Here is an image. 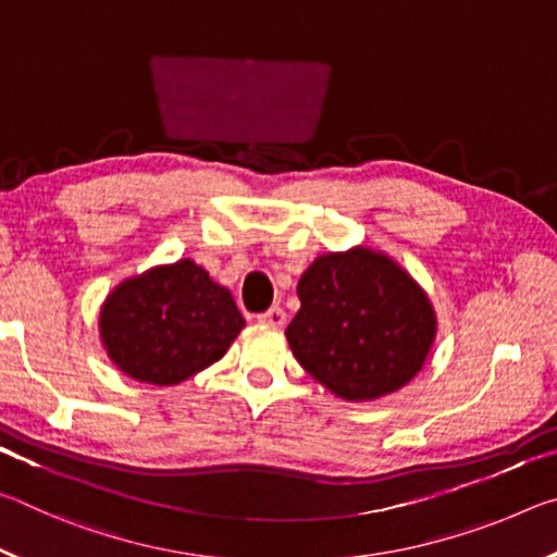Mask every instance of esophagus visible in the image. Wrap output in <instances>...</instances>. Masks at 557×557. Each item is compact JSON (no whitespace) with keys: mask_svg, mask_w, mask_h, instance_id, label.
<instances>
[{"mask_svg":"<svg viewBox=\"0 0 557 557\" xmlns=\"http://www.w3.org/2000/svg\"><path fill=\"white\" fill-rule=\"evenodd\" d=\"M258 322L282 329V326L287 324V314H285V309H282V307H272V309H268V312L258 314Z\"/></svg>","mask_w":557,"mask_h":557,"instance_id":"1","label":"esophagus"}]
</instances>
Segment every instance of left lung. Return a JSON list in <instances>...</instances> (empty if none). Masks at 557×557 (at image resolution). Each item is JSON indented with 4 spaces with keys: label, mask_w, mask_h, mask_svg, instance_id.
I'll list each match as a JSON object with an SVG mask.
<instances>
[{
    "label": "left lung",
    "mask_w": 557,
    "mask_h": 557,
    "mask_svg": "<svg viewBox=\"0 0 557 557\" xmlns=\"http://www.w3.org/2000/svg\"><path fill=\"white\" fill-rule=\"evenodd\" d=\"M292 354L346 403H373L422 371L437 336L428 292L388 252L356 245L324 252L301 272Z\"/></svg>",
    "instance_id": "left-lung-1"
}]
</instances>
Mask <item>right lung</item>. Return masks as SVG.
<instances>
[{
  "instance_id": "obj_1",
  "label": "right lung",
  "mask_w": 557,
  "mask_h": 557,
  "mask_svg": "<svg viewBox=\"0 0 557 557\" xmlns=\"http://www.w3.org/2000/svg\"><path fill=\"white\" fill-rule=\"evenodd\" d=\"M233 295L194 260L122 280L100 307V344L132 381L178 385L221 361L243 332Z\"/></svg>"
}]
</instances>
